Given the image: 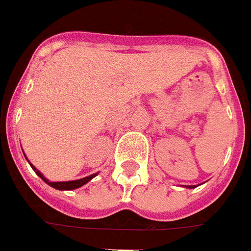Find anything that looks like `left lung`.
<instances>
[{
    "label": "left lung",
    "instance_id": "obj_1",
    "mask_svg": "<svg viewBox=\"0 0 251 251\" xmlns=\"http://www.w3.org/2000/svg\"><path fill=\"white\" fill-rule=\"evenodd\" d=\"M188 188H193V185H189V187H188Z\"/></svg>",
    "mask_w": 251,
    "mask_h": 251
}]
</instances>
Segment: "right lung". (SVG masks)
<instances>
[{
  "label": "right lung",
  "instance_id": "obj_1",
  "mask_svg": "<svg viewBox=\"0 0 251 251\" xmlns=\"http://www.w3.org/2000/svg\"><path fill=\"white\" fill-rule=\"evenodd\" d=\"M26 161H28V160H26ZM28 162H29V161H28ZM29 165L32 166V169H33L34 172H36V174H37L38 176H40V178L42 179L45 183H48L50 187H52V188H55V189H60V191H71V189L79 188V187H82L83 184H86L87 182H90L94 176H97V175H98V173H95V174L89 175V176H86V178L77 179V180H69V182H50V180H48V179L45 178L44 175L41 174V173L38 172L37 169L34 168L33 165L30 164V162H29Z\"/></svg>",
  "mask_w": 251,
  "mask_h": 251
}]
</instances>
